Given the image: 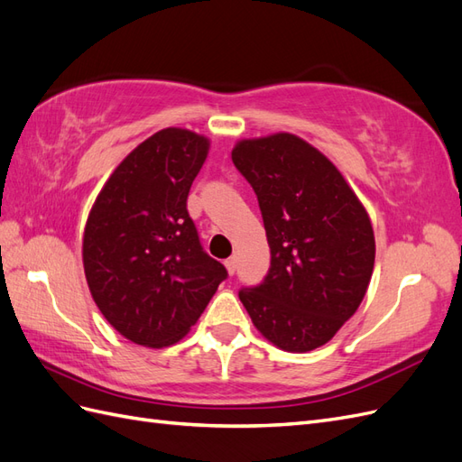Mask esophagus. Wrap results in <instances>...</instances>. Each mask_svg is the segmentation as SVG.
<instances>
[{"instance_id": "34e87169", "label": "esophagus", "mask_w": 462, "mask_h": 462, "mask_svg": "<svg viewBox=\"0 0 462 462\" xmlns=\"http://www.w3.org/2000/svg\"><path fill=\"white\" fill-rule=\"evenodd\" d=\"M226 268H227L229 275H233V273H235V270H236V258H235V256H231V258H227V260H226Z\"/></svg>"}]
</instances>
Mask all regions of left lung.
Returning <instances> with one entry per match:
<instances>
[{
  "label": "left lung",
  "mask_w": 462,
  "mask_h": 462,
  "mask_svg": "<svg viewBox=\"0 0 462 462\" xmlns=\"http://www.w3.org/2000/svg\"><path fill=\"white\" fill-rule=\"evenodd\" d=\"M231 158L254 189L272 263L239 299L287 353L326 345L365 299L375 258L366 208L318 148L291 133L245 138Z\"/></svg>",
  "instance_id": "8db88e82"
}]
</instances>
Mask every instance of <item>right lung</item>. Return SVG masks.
I'll return each instance as SVG.
<instances>
[{
	"instance_id": "1",
	"label": "right lung",
	"mask_w": 462,
	"mask_h": 462,
	"mask_svg": "<svg viewBox=\"0 0 462 462\" xmlns=\"http://www.w3.org/2000/svg\"><path fill=\"white\" fill-rule=\"evenodd\" d=\"M208 150L209 138L189 129L153 133L116 167L88 214L82 263L90 295L136 345L183 339L227 277L187 212Z\"/></svg>"
}]
</instances>
